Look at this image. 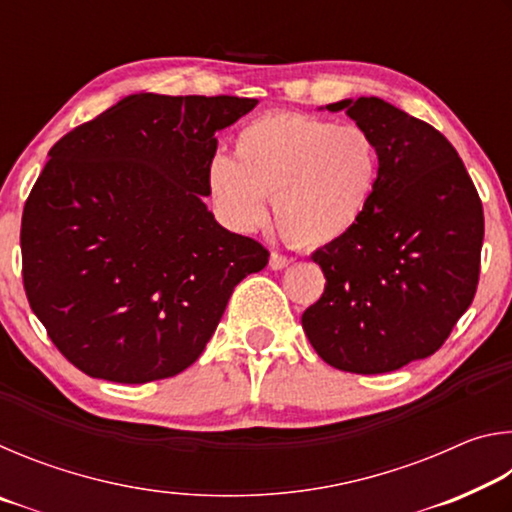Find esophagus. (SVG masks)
<instances>
[{"label": "esophagus", "mask_w": 512, "mask_h": 512, "mask_svg": "<svg viewBox=\"0 0 512 512\" xmlns=\"http://www.w3.org/2000/svg\"><path fill=\"white\" fill-rule=\"evenodd\" d=\"M289 264H291V259L280 255V253H273L271 259H268V266H271L273 271H282V268H287Z\"/></svg>", "instance_id": "34e87169"}]
</instances>
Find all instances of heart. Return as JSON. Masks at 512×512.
I'll return each mask as SVG.
<instances>
[{"mask_svg": "<svg viewBox=\"0 0 512 512\" xmlns=\"http://www.w3.org/2000/svg\"><path fill=\"white\" fill-rule=\"evenodd\" d=\"M379 151L357 124L302 112H266L235 137V160L214 158L207 187L223 221L253 230L271 198L277 228L302 248L341 239L366 214L377 189Z\"/></svg>", "mask_w": 512, "mask_h": 512, "instance_id": "1", "label": "heart"}]
</instances>
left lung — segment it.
I'll use <instances>...</instances> for the list:
<instances>
[{
  "mask_svg": "<svg viewBox=\"0 0 512 512\" xmlns=\"http://www.w3.org/2000/svg\"><path fill=\"white\" fill-rule=\"evenodd\" d=\"M327 110L372 135L379 178L359 223L311 255L327 284L302 329L329 366L379 375L431 357L472 305L483 207L456 149L427 121L377 97Z\"/></svg>",
  "mask_w": 512,
  "mask_h": 512,
  "instance_id": "left-lung-1",
  "label": "left lung"
}]
</instances>
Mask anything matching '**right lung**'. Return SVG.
<instances>
[{
    "instance_id": "1",
    "label": "right lung",
    "mask_w": 512,
    "mask_h": 512,
    "mask_svg": "<svg viewBox=\"0 0 512 512\" xmlns=\"http://www.w3.org/2000/svg\"><path fill=\"white\" fill-rule=\"evenodd\" d=\"M255 106L140 92L51 146L22 214V280L85 375L146 384L183 372L237 284L268 264L203 203L214 133Z\"/></svg>"
}]
</instances>
